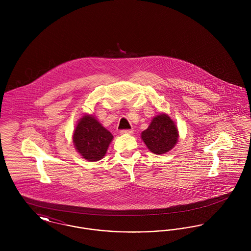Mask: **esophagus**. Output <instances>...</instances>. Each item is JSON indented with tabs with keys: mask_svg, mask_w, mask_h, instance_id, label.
Returning a JSON list of instances; mask_svg holds the SVG:
<instances>
[{
	"mask_svg": "<svg viewBox=\"0 0 251 251\" xmlns=\"http://www.w3.org/2000/svg\"><path fill=\"white\" fill-rule=\"evenodd\" d=\"M133 132V130H122L120 131L121 134H131Z\"/></svg>",
	"mask_w": 251,
	"mask_h": 251,
	"instance_id": "esophagus-1",
	"label": "esophagus"
}]
</instances>
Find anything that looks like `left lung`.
I'll return each instance as SVG.
<instances>
[{
	"label": "left lung",
	"instance_id": "obj_1",
	"mask_svg": "<svg viewBox=\"0 0 251 251\" xmlns=\"http://www.w3.org/2000/svg\"><path fill=\"white\" fill-rule=\"evenodd\" d=\"M141 138L148 149L154 154L168 152L178 142L179 131L174 121L167 114H160L151 120Z\"/></svg>",
	"mask_w": 251,
	"mask_h": 251
}]
</instances>
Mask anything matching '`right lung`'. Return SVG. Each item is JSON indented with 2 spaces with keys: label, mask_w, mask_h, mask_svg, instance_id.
Masks as SVG:
<instances>
[{
  "label": "right lung",
  "mask_w": 251,
  "mask_h": 251,
  "mask_svg": "<svg viewBox=\"0 0 251 251\" xmlns=\"http://www.w3.org/2000/svg\"><path fill=\"white\" fill-rule=\"evenodd\" d=\"M112 140V133L91 115L78 121L72 136L76 151L89 162L102 159Z\"/></svg>",
  "instance_id": "1"
}]
</instances>
